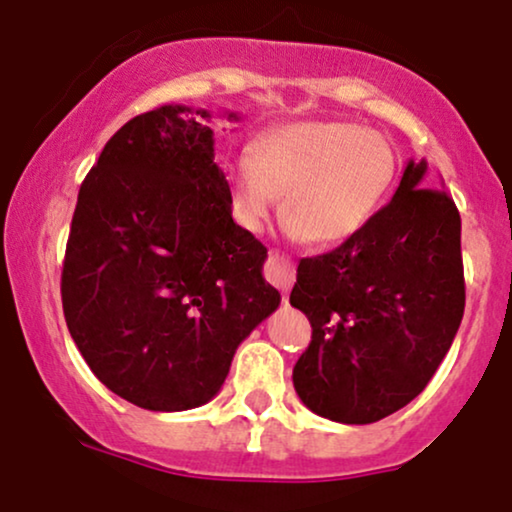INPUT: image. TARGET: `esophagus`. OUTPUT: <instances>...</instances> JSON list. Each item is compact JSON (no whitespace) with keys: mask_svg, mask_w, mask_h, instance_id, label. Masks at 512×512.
I'll return each instance as SVG.
<instances>
[{"mask_svg":"<svg viewBox=\"0 0 512 512\" xmlns=\"http://www.w3.org/2000/svg\"><path fill=\"white\" fill-rule=\"evenodd\" d=\"M265 277L277 289H282V292H289V287L294 285V277H297V270H294L292 260H287V257L280 255V252H272V255L267 257Z\"/></svg>","mask_w":512,"mask_h":512,"instance_id":"obj_1","label":"esophagus"}]
</instances>
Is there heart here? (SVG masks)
<instances>
[{
  "mask_svg": "<svg viewBox=\"0 0 512 512\" xmlns=\"http://www.w3.org/2000/svg\"><path fill=\"white\" fill-rule=\"evenodd\" d=\"M399 175L389 138L354 123L304 121L267 131L232 168V213L260 232L285 195L294 237L344 242L374 223Z\"/></svg>",
  "mask_w": 512,
  "mask_h": 512,
  "instance_id": "1",
  "label": "heart"
}]
</instances>
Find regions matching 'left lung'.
<instances>
[{
  "instance_id": "obj_1",
  "label": "left lung",
  "mask_w": 512,
  "mask_h": 512,
  "mask_svg": "<svg viewBox=\"0 0 512 512\" xmlns=\"http://www.w3.org/2000/svg\"><path fill=\"white\" fill-rule=\"evenodd\" d=\"M426 168L409 160L374 223L297 267L289 302L307 314L312 342L294 364V391L329 421L374 423L404 409L461 327V215L446 190L423 188Z\"/></svg>"
}]
</instances>
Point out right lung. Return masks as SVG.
Returning a JSON list of instances; mask_svg holds the SVG:
<instances>
[{
  "mask_svg": "<svg viewBox=\"0 0 512 512\" xmlns=\"http://www.w3.org/2000/svg\"><path fill=\"white\" fill-rule=\"evenodd\" d=\"M208 118L170 103L118 128L66 242L71 339L101 384L148 411L208 404L282 299L262 277L267 247L232 220Z\"/></svg>",
  "mask_w": 512,
  "mask_h": 512,
  "instance_id": "obj_1",
  "label": "right lung"
}]
</instances>
